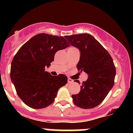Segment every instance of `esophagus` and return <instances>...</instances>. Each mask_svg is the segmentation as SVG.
<instances>
[{
	"label": "esophagus",
	"mask_w": 133,
	"mask_h": 133,
	"mask_svg": "<svg viewBox=\"0 0 133 133\" xmlns=\"http://www.w3.org/2000/svg\"><path fill=\"white\" fill-rule=\"evenodd\" d=\"M68 83H69V84H71V83H73V80H72V79H71V78H68Z\"/></svg>",
	"instance_id": "esophagus-1"
}]
</instances>
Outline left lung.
<instances>
[{
  "instance_id": "8db88e82",
  "label": "left lung",
  "mask_w": 133,
  "mask_h": 133,
  "mask_svg": "<svg viewBox=\"0 0 133 133\" xmlns=\"http://www.w3.org/2000/svg\"><path fill=\"white\" fill-rule=\"evenodd\" d=\"M69 44L80 51L76 68L88 75L80 86V92L71 96L73 103L82 109H91L105 99L114 85L116 68L108 51L88 33L65 37ZM80 84L78 80H74Z\"/></svg>"
}]
</instances>
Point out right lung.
<instances>
[{"mask_svg":"<svg viewBox=\"0 0 133 133\" xmlns=\"http://www.w3.org/2000/svg\"><path fill=\"white\" fill-rule=\"evenodd\" d=\"M69 46L63 37L40 33L19 49L11 64L10 77L20 98L29 108L42 109L54 102L57 92L68 82L63 74L53 76L45 71L56 52Z\"/></svg>","mask_w":133,"mask_h":133,"instance_id":"obj_1","label":"right lung"}]
</instances>
